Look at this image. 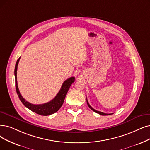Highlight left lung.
<instances>
[{"label":"left lung","mask_w":150,"mask_h":150,"mask_svg":"<svg viewBox=\"0 0 150 150\" xmlns=\"http://www.w3.org/2000/svg\"><path fill=\"white\" fill-rule=\"evenodd\" d=\"M87 105L88 106V107L90 108H91L92 110H93L94 112H97V113H98V114H99V115H102V116H105V115H111V114H107V113H104V112H101V111H97V110H95V109H93V108L89 105V103H88V101L87 100Z\"/></svg>","instance_id":"obj_1"}]
</instances>
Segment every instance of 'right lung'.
Masks as SVG:
<instances>
[{"mask_svg": "<svg viewBox=\"0 0 150 150\" xmlns=\"http://www.w3.org/2000/svg\"><path fill=\"white\" fill-rule=\"evenodd\" d=\"M20 57L18 59L15 68V87H16V91L17 92L18 97L22 103L25 105L26 107H27L28 109H29L31 111L38 114L39 115L42 116H48L52 115V114L56 112L60 108L61 106H62L64 100L65 98L66 95L68 91V90L71 86L72 83L74 82L75 77H71L68 78V79L66 80L62 86V87L59 90V92L57 93V95L55 96V97L51 101H49L46 103L40 104V105H34L31 103L28 102V101H26L25 98L21 96L18 87L17 83V77H16V73H17V68H18V64L19 61H20Z\"/></svg>", "mask_w": 150, "mask_h": 150, "instance_id": "right-lung-1", "label": "right lung"}]
</instances>
